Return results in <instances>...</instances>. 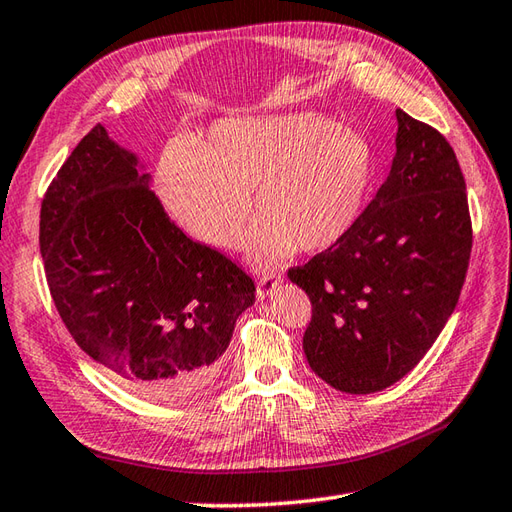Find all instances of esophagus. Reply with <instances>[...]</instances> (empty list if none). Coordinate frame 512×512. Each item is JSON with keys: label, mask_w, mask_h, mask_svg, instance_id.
Instances as JSON below:
<instances>
[{"label": "esophagus", "mask_w": 512, "mask_h": 512, "mask_svg": "<svg viewBox=\"0 0 512 512\" xmlns=\"http://www.w3.org/2000/svg\"><path fill=\"white\" fill-rule=\"evenodd\" d=\"M281 275L277 272H266L264 277H259L257 281V299H268V296L275 294L281 285Z\"/></svg>", "instance_id": "obj_1"}]
</instances>
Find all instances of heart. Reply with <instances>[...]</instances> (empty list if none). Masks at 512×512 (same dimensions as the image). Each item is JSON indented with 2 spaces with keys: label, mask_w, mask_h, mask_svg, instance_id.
Here are the masks:
<instances>
[{
  "label": "heart",
  "mask_w": 512,
  "mask_h": 512,
  "mask_svg": "<svg viewBox=\"0 0 512 512\" xmlns=\"http://www.w3.org/2000/svg\"><path fill=\"white\" fill-rule=\"evenodd\" d=\"M375 181V157L360 135L318 113L222 120L198 150L163 154L157 192L165 211L198 242L231 251L251 218V257L261 266L294 248L325 253L358 227Z\"/></svg>",
  "instance_id": "obj_1"
}]
</instances>
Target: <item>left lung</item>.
<instances>
[{
  "label": "left lung",
  "instance_id": "left-lung-1",
  "mask_svg": "<svg viewBox=\"0 0 512 512\" xmlns=\"http://www.w3.org/2000/svg\"><path fill=\"white\" fill-rule=\"evenodd\" d=\"M390 174L347 240L288 270L312 301L303 351L340 392L408 375L454 312L471 257L465 176L436 128L397 109Z\"/></svg>",
  "mask_w": 512,
  "mask_h": 512
}]
</instances>
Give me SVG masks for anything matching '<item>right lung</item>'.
<instances>
[{
  "mask_svg": "<svg viewBox=\"0 0 512 512\" xmlns=\"http://www.w3.org/2000/svg\"><path fill=\"white\" fill-rule=\"evenodd\" d=\"M39 244L71 338L146 399L205 386L255 303L253 279L176 227L135 154L100 124L47 187Z\"/></svg>",
  "mask_w": 512,
  "mask_h": 512,
  "instance_id": "add662e5",
  "label": "right lung"
}]
</instances>
